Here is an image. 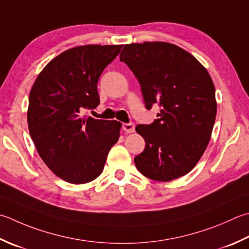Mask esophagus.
Listing matches in <instances>:
<instances>
[{
    "instance_id": "1",
    "label": "esophagus",
    "mask_w": 249,
    "mask_h": 249,
    "mask_svg": "<svg viewBox=\"0 0 249 249\" xmlns=\"http://www.w3.org/2000/svg\"><path fill=\"white\" fill-rule=\"evenodd\" d=\"M122 128H123L124 131H126V133H134L135 131V125L133 123H123V125H122Z\"/></svg>"
}]
</instances>
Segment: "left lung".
I'll use <instances>...</instances> for the list:
<instances>
[{
    "mask_svg": "<svg viewBox=\"0 0 249 249\" xmlns=\"http://www.w3.org/2000/svg\"><path fill=\"white\" fill-rule=\"evenodd\" d=\"M120 60L137 77L145 108H160L152 124L136 126L145 141L136 167L157 181L184 176L202 158L215 124L211 75L191 53L166 42L127 44Z\"/></svg>",
    "mask_w": 249,
    "mask_h": 249,
    "instance_id": "left-lung-1",
    "label": "left lung"
}]
</instances>
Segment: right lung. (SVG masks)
I'll use <instances>...</instances> for the list:
<instances>
[{
    "instance_id": "1",
    "label": "right lung",
    "mask_w": 249,
    "mask_h": 249,
    "mask_svg": "<svg viewBox=\"0 0 249 249\" xmlns=\"http://www.w3.org/2000/svg\"><path fill=\"white\" fill-rule=\"evenodd\" d=\"M122 46L70 48L48 62L32 86L27 114L31 139L48 168L67 182L98 177L120 138V122L87 118L82 111L99 105L97 83Z\"/></svg>"
}]
</instances>
